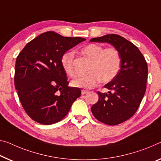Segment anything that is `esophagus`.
Segmentation results:
<instances>
[{"instance_id": "34e87169", "label": "esophagus", "mask_w": 161, "mask_h": 161, "mask_svg": "<svg viewBox=\"0 0 161 161\" xmlns=\"http://www.w3.org/2000/svg\"><path fill=\"white\" fill-rule=\"evenodd\" d=\"M86 93H88L87 90H82V91H81V94H82V95L86 94Z\"/></svg>"}]
</instances>
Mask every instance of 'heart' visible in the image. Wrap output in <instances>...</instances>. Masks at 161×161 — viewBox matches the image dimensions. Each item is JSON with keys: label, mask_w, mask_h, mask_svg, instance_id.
Segmentation results:
<instances>
[{"label": "heart", "mask_w": 161, "mask_h": 161, "mask_svg": "<svg viewBox=\"0 0 161 161\" xmlns=\"http://www.w3.org/2000/svg\"><path fill=\"white\" fill-rule=\"evenodd\" d=\"M80 53L90 59L91 63L88 68V75L72 80L74 87L86 89L94 87L101 80L108 83L114 78L120 70L121 56L115 47L104 48L98 44H88L80 49ZM74 54L66 52L62 55L60 63L63 70L70 77L75 76L73 67Z\"/></svg>", "instance_id": "b5f03b06"}]
</instances>
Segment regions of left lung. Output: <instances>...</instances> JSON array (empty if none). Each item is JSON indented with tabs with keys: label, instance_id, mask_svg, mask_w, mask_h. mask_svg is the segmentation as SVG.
Masks as SVG:
<instances>
[{
	"label": "left lung",
	"instance_id": "obj_1",
	"mask_svg": "<svg viewBox=\"0 0 161 161\" xmlns=\"http://www.w3.org/2000/svg\"><path fill=\"white\" fill-rule=\"evenodd\" d=\"M90 41L109 43L120 54V70L104 86L108 93L98 91V101L91 107L96 119L106 125H117L132 117L142 100L147 86V62L134 44L117 34H106Z\"/></svg>",
	"mask_w": 161,
	"mask_h": 161
}]
</instances>
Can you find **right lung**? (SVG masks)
I'll use <instances>...</instances> for the list:
<instances>
[{
  "instance_id": "1",
  "label": "right lung",
  "mask_w": 161,
  "mask_h": 161,
  "mask_svg": "<svg viewBox=\"0 0 161 161\" xmlns=\"http://www.w3.org/2000/svg\"><path fill=\"white\" fill-rule=\"evenodd\" d=\"M85 40L47 31L32 39L19 53L15 88L24 109L34 121L45 125L60 122L80 97V88L68 86L60 60L64 53Z\"/></svg>"
}]
</instances>
